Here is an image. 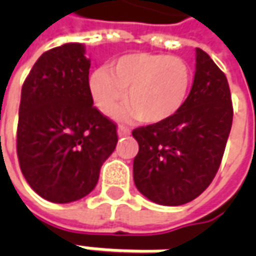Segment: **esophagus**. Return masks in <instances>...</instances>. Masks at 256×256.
<instances>
[{"label": "esophagus", "mask_w": 256, "mask_h": 256, "mask_svg": "<svg viewBox=\"0 0 256 256\" xmlns=\"http://www.w3.org/2000/svg\"><path fill=\"white\" fill-rule=\"evenodd\" d=\"M130 134H131L130 128L122 126V125H120V126H118V135H120V136H128Z\"/></svg>", "instance_id": "1"}]
</instances>
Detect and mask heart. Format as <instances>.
I'll use <instances>...</instances> for the list:
<instances>
[{"instance_id": "obj_1", "label": "heart", "mask_w": 256, "mask_h": 256, "mask_svg": "<svg viewBox=\"0 0 256 256\" xmlns=\"http://www.w3.org/2000/svg\"><path fill=\"white\" fill-rule=\"evenodd\" d=\"M192 80L191 65L180 56L131 52L112 61L110 71L95 70L90 75V91L102 114H111L126 98L130 102L118 112L121 120L162 124L181 111Z\"/></svg>"}]
</instances>
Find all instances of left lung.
<instances>
[{
	"instance_id": "8db88e82",
	"label": "left lung",
	"mask_w": 256,
	"mask_h": 256,
	"mask_svg": "<svg viewBox=\"0 0 256 256\" xmlns=\"http://www.w3.org/2000/svg\"><path fill=\"white\" fill-rule=\"evenodd\" d=\"M226 76L196 48L191 92L182 110L162 124L134 130L140 145L134 182L150 201L178 206L205 191L221 165L232 126Z\"/></svg>"
}]
</instances>
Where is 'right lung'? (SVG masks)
<instances>
[{"label": "right lung", "mask_w": 256, "mask_h": 256, "mask_svg": "<svg viewBox=\"0 0 256 256\" xmlns=\"http://www.w3.org/2000/svg\"><path fill=\"white\" fill-rule=\"evenodd\" d=\"M91 60L70 42L38 58L21 90L16 155L30 186L55 204L86 196L114 152L116 125L94 106Z\"/></svg>", "instance_id": "add662e5"}]
</instances>
